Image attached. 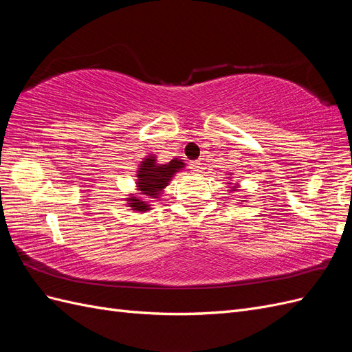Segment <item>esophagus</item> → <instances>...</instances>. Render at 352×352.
Returning <instances> with one entry per match:
<instances>
[{"label": "esophagus", "mask_w": 352, "mask_h": 352, "mask_svg": "<svg viewBox=\"0 0 352 352\" xmlns=\"http://www.w3.org/2000/svg\"><path fill=\"white\" fill-rule=\"evenodd\" d=\"M201 162H199V160H195V162H192V163H190V168H192V172H195V173H198V172H201Z\"/></svg>", "instance_id": "obj_1"}]
</instances>
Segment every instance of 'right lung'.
I'll use <instances>...</instances> for the list:
<instances>
[{
    "label": "right lung",
    "mask_w": 352,
    "mask_h": 352,
    "mask_svg": "<svg viewBox=\"0 0 352 352\" xmlns=\"http://www.w3.org/2000/svg\"><path fill=\"white\" fill-rule=\"evenodd\" d=\"M182 167L184 163L177 158L172 160L168 164H157L155 157H148L142 162L140 170H138V189L148 198H158L162 189L167 186L168 180L172 179L175 172H177ZM129 207L136 211L150 210V206L145 201H141L135 197L129 198Z\"/></svg>",
    "instance_id": "add662e5"
}]
</instances>
